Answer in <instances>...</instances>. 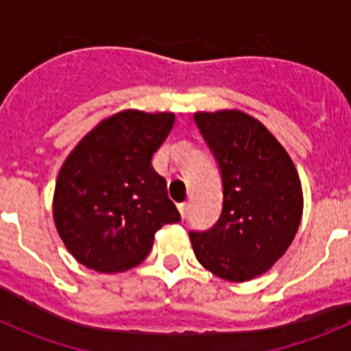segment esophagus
<instances>
[{"instance_id": "1", "label": "esophagus", "mask_w": 351, "mask_h": 351, "mask_svg": "<svg viewBox=\"0 0 351 351\" xmlns=\"http://www.w3.org/2000/svg\"><path fill=\"white\" fill-rule=\"evenodd\" d=\"M178 209H179V213H181V218L184 219V218H186V214H188V204H186V202L179 204Z\"/></svg>"}]
</instances>
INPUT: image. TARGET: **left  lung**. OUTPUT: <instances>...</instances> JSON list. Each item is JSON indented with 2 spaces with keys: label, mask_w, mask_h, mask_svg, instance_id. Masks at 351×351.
<instances>
[{
  "label": "left lung",
  "mask_w": 351,
  "mask_h": 351,
  "mask_svg": "<svg viewBox=\"0 0 351 351\" xmlns=\"http://www.w3.org/2000/svg\"><path fill=\"white\" fill-rule=\"evenodd\" d=\"M221 170L223 210L210 230L190 232L195 256L234 283L262 276L287 253L302 218V186L290 154L241 110L197 112Z\"/></svg>",
  "instance_id": "left-lung-1"
}]
</instances>
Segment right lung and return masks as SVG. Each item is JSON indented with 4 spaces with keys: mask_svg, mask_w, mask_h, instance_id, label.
I'll return each instance as SVG.
<instances>
[{
    "mask_svg": "<svg viewBox=\"0 0 351 351\" xmlns=\"http://www.w3.org/2000/svg\"><path fill=\"white\" fill-rule=\"evenodd\" d=\"M172 112L135 108L100 121L68 154L52 216L73 258L98 272L137 267L154 234L181 219L151 158L173 126Z\"/></svg>",
    "mask_w": 351,
    "mask_h": 351,
    "instance_id": "right-lung-1",
    "label": "right lung"
}]
</instances>
